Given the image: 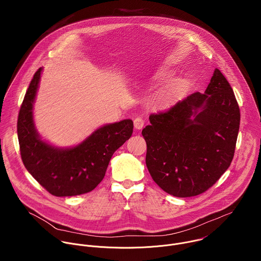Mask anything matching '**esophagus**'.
Wrapping results in <instances>:
<instances>
[{"label":"esophagus","instance_id":"1","mask_svg":"<svg viewBox=\"0 0 261 261\" xmlns=\"http://www.w3.org/2000/svg\"><path fill=\"white\" fill-rule=\"evenodd\" d=\"M134 124H135V127L137 129H142L145 125V120L142 117H137L134 120Z\"/></svg>","mask_w":261,"mask_h":261}]
</instances>
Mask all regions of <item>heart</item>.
<instances>
[{
    "label": "heart",
    "instance_id": "b5f03b06",
    "mask_svg": "<svg viewBox=\"0 0 261 261\" xmlns=\"http://www.w3.org/2000/svg\"><path fill=\"white\" fill-rule=\"evenodd\" d=\"M161 99H162V98H161ZM161 99H159V101H160V100H161Z\"/></svg>",
    "mask_w": 261,
    "mask_h": 261
}]
</instances>
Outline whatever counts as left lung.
Returning a JSON list of instances; mask_svg holds the SVG:
<instances>
[{
  "instance_id": "1",
  "label": "left lung",
  "mask_w": 261,
  "mask_h": 261,
  "mask_svg": "<svg viewBox=\"0 0 261 261\" xmlns=\"http://www.w3.org/2000/svg\"><path fill=\"white\" fill-rule=\"evenodd\" d=\"M142 135L152 180L175 197L197 196L229 168L240 111L234 92L215 69L204 93L195 92L169 111L149 115Z\"/></svg>"
}]
</instances>
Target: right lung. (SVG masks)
<instances>
[{
	"mask_svg": "<svg viewBox=\"0 0 261 261\" xmlns=\"http://www.w3.org/2000/svg\"><path fill=\"white\" fill-rule=\"evenodd\" d=\"M42 70L39 68L33 76L19 112L17 132L22 161L38 183L54 196L88 193L105 178L113 152L132 137L134 122L127 118L105 124L69 148L42 140L33 115Z\"/></svg>",
	"mask_w": 261,
	"mask_h": 261,
	"instance_id": "obj_1",
	"label": "right lung"
}]
</instances>
